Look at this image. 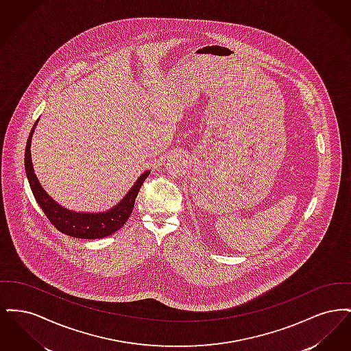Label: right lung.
I'll use <instances>...</instances> for the list:
<instances>
[{"label":"right lung","instance_id":"1","mask_svg":"<svg viewBox=\"0 0 351 351\" xmlns=\"http://www.w3.org/2000/svg\"><path fill=\"white\" fill-rule=\"evenodd\" d=\"M36 122L34 123L32 133L29 135V139L26 143L25 169H26L30 188L33 191L34 197L39 204V206L42 208L43 213L47 216L51 223L59 232L71 235L73 238L97 239V238H104L110 234L116 233L118 229H121L130 217L138 192H139L143 182L146 180V178L149 176L150 171H146L145 173H142L132 186V189L128 192V195L119 201L116 206H113L112 209H109L106 212L77 213V212L69 210L67 208H63L56 201L51 199L50 196L46 193V191L42 188L39 180L36 179V175L34 173L30 146H32V136H33Z\"/></svg>","mask_w":351,"mask_h":351}]
</instances>
